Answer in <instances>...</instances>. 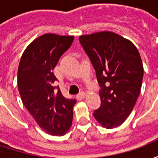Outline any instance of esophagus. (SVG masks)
<instances>
[{
  "instance_id": "esophagus-1",
  "label": "esophagus",
  "mask_w": 158,
  "mask_h": 158,
  "mask_svg": "<svg viewBox=\"0 0 158 158\" xmlns=\"http://www.w3.org/2000/svg\"><path fill=\"white\" fill-rule=\"evenodd\" d=\"M85 93L84 92V91H80V92L76 96V98H77L78 100H81L85 97Z\"/></svg>"
}]
</instances>
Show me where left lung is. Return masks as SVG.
Masks as SVG:
<instances>
[{
  "label": "left lung",
  "mask_w": 158,
  "mask_h": 158,
  "mask_svg": "<svg viewBox=\"0 0 158 158\" xmlns=\"http://www.w3.org/2000/svg\"><path fill=\"white\" fill-rule=\"evenodd\" d=\"M100 87L101 106L93 116L106 129L116 128L132 112L140 92L144 69L135 45L109 31L79 36Z\"/></svg>",
  "instance_id": "left-lung-1"
}]
</instances>
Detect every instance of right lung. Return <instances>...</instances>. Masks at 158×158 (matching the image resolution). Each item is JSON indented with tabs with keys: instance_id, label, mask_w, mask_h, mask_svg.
Wrapping results in <instances>:
<instances>
[{
	"instance_id": "1",
	"label": "right lung",
	"mask_w": 158,
	"mask_h": 158,
	"mask_svg": "<svg viewBox=\"0 0 158 158\" xmlns=\"http://www.w3.org/2000/svg\"><path fill=\"white\" fill-rule=\"evenodd\" d=\"M73 39L43 35L25 49L19 62L18 87L23 103L38 125L52 135H63L72 125L76 100L64 97L59 86L54 85L57 79L53 69Z\"/></svg>"
}]
</instances>
